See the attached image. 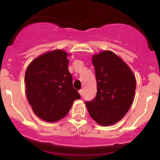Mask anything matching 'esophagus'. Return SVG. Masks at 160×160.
I'll list each match as a JSON object with an SVG mask.
<instances>
[{
  "label": "esophagus",
  "mask_w": 160,
  "mask_h": 160,
  "mask_svg": "<svg viewBox=\"0 0 160 160\" xmlns=\"http://www.w3.org/2000/svg\"><path fill=\"white\" fill-rule=\"evenodd\" d=\"M78 92H79V94H80V95L82 96V94H83V90H79V91H78Z\"/></svg>",
  "instance_id": "34e87169"
}]
</instances>
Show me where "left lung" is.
<instances>
[{
    "mask_svg": "<svg viewBox=\"0 0 160 160\" xmlns=\"http://www.w3.org/2000/svg\"><path fill=\"white\" fill-rule=\"evenodd\" d=\"M97 94L86 102L90 117L101 126H111L124 117L133 102L136 81L133 72L113 52L93 56Z\"/></svg>",
    "mask_w": 160,
    "mask_h": 160,
    "instance_id": "1",
    "label": "left lung"
}]
</instances>
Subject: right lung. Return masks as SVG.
<instances>
[{"label":"right lung","mask_w":160,"mask_h":160,"mask_svg":"<svg viewBox=\"0 0 160 160\" xmlns=\"http://www.w3.org/2000/svg\"><path fill=\"white\" fill-rule=\"evenodd\" d=\"M67 53L56 49L41 55L29 65L25 76V93L37 116L57 122L69 113L81 96L73 87Z\"/></svg>","instance_id":"right-lung-1"}]
</instances>
